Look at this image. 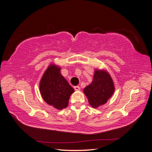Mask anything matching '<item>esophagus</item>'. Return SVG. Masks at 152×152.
Listing matches in <instances>:
<instances>
[{
    "label": "esophagus",
    "instance_id": "esophagus-1",
    "mask_svg": "<svg viewBox=\"0 0 152 152\" xmlns=\"http://www.w3.org/2000/svg\"><path fill=\"white\" fill-rule=\"evenodd\" d=\"M74 89H75V91H79V90L80 89V87L79 86H74Z\"/></svg>",
    "mask_w": 152,
    "mask_h": 152
}]
</instances>
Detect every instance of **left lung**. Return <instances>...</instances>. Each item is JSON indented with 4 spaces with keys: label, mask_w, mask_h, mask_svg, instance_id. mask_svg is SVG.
<instances>
[{
    "label": "left lung",
    "mask_w": 152,
    "mask_h": 152,
    "mask_svg": "<svg viewBox=\"0 0 152 152\" xmlns=\"http://www.w3.org/2000/svg\"><path fill=\"white\" fill-rule=\"evenodd\" d=\"M114 91L112 78L104 70H96L92 83L84 89L89 104L93 108H97L107 103Z\"/></svg>",
    "instance_id": "1"
}]
</instances>
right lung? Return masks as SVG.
<instances>
[{"instance_id":"right-lung-1","label":"right lung","mask_w":152,"mask_h":152,"mask_svg":"<svg viewBox=\"0 0 152 152\" xmlns=\"http://www.w3.org/2000/svg\"><path fill=\"white\" fill-rule=\"evenodd\" d=\"M61 69L50 65L40 82V91L44 100L58 110L67 107L68 101L74 89L60 73Z\"/></svg>"}]
</instances>
